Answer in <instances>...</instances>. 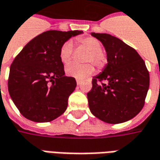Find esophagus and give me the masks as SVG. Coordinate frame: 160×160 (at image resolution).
I'll use <instances>...</instances> for the list:
<instances>
[{"label": "esophagus", "mask_w": 160, "mask_h": 160, "mask_svg": "<svg viewBox=\"0 0 160 160\" xmlns=\"http://www.w3.org/2000/svg\"><path fill=\"white\" fill-rule=\"evenodd\" d=\"M76 83H77V85L79 86V85H80V84H81V81H80V80H76Z\"/></svg>", "instance_id": "obj_1"}]
</instances>
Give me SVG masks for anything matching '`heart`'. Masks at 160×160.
<instances>
[{
	"label": "heart",
	"mask_w": 160,
	"mask_h": 160,
	"mask_svg": "<svg viewBox=\"0 0 160 160\" xmlns=\"http://www.w3.org/2000/svg\"><path fill=\"white\" fill-rule=\"evenodd\" d=\"M80 44L86 48L88 53L86 56V62H92L98 68H102L107 62V57L102 52V46L97 39L93 37H85L80 39ZM72 43L68 41L61 46L60 50V60L64 65H68L72 61ZM94 72L93 66L90 63L85 65H71L67 68L66 72L70 77L78 80H83L90 76Z\"/></svg>",
	"instance_id": "b5f03b06"
}]
</instances>
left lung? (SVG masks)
Instances as JSON below:
<instances>
[{
    "instance_id": "1",
    "label": "left lung",
    "mask_w": 160,
    "mask_h": 160,
    "mask_svg": "<svg viewBox=\"0 0 160 160\" xmlns=\"http://www.w3.org/2000/svg\"><path fill=\"white\" fill-rule=\"evenodd\" d=\"M91 34L103 44L107 65L92 81V88L88 92L90 111L104 122H126L134 118L145 105L149 72L137 51L119 38L108 33ZM103 80L107 83H102Z\"/></svg>"
}]
</instances>
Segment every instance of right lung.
Masks as SVG:
<instances>
[{
	"instance_id": "obj_1",
	"label": "right lung",
	"mask_w": 160,
	"mask_h": 160,
	"mask_svg": "<svg viewBox=\"0 0 160 160\" xmlns=\"http://www.w3.org/2000/svg\"><path fill=\"white\" fill-rule=\"evenodd\" d=\"M82 31L49 30L39 34L23 48L10 67L8 88L10 97L25 118L49 122L68 107L76 80L65 76L60 60L61 46Z\"/></svg>"
}]
</instances>
